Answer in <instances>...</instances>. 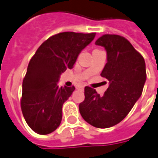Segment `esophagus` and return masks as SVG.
Masks as SVG:
<instances>
[{
    "label": "esophagus",
    "instance_id": "esophagus-1",
    "mask_svg": "<svg viewBox=\"0 0 158 158\" xmlns=\"http://www.w3.org/2000/svg\"><path fill=\"white\" fill-rule=\"evenodd\" d=\"M79 88H81V89H83V88H84V86H80Z\"/></svg>",
    "mask_w": 158,
    "mask_h": 158
}]
</instances>
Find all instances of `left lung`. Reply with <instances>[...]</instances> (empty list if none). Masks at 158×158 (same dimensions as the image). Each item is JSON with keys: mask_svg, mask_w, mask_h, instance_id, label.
<instances>
[{"mask_svg": "<svg viewBox=\"0 0 158 158\" xmlns=\"http://www.w3.org/2000/svg\"><path fill=\"white\" fill-rule=\"evenodd\" d=\"M95 44L106 49L107 64L101 76L109 80L110 86L102 96L86 86L79 112L93 127L108 128L124 119L141 97L147 77L146 65L143 56L123 36L104 34Z\"/></svg>", "mask_w": 158, "mask_h": 158, "instance_id": "left-lung-1", "label": "left lung"}]
</instances>
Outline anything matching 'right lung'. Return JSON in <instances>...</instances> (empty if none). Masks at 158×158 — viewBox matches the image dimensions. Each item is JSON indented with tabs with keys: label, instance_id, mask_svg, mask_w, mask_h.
<instances>
[{
	"label": "right lung",
	"instance_id": "obj_1",
	"mask_svg": "<svg viewBox=\"0 0 158 158\" xmlns=\"http://www.w3.org/2000/svg\"><path fill=\"white\" fill-rule=\"evenodd\" d=\"M94 36L95 32H60L45 40L31 58L23 80L21 110L35 133L48 134L60 126L63 104L75 87H59V77L73 68L79 53Z\"/></svg>",
	"mask_w": 158,
	"mask_h": 158
}]
</instances>
